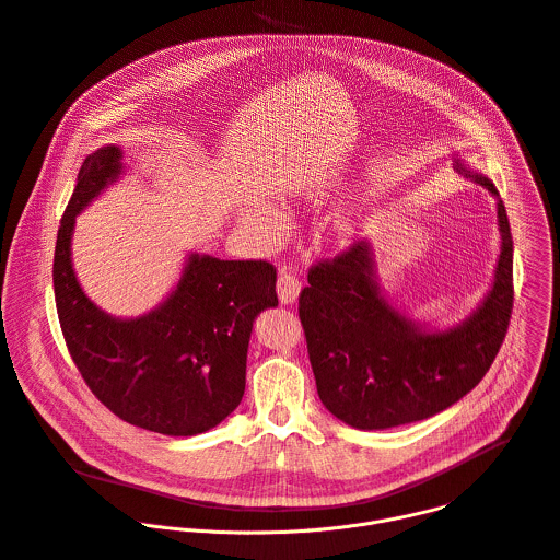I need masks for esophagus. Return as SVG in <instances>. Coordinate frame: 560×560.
I'll return each instance as SVG.
<instances>
[{"instance_id": "1", "label": "esophagus", "mask_w": 560, "mask_h": 560, "mask_svg": "<svg viewBox=\"0 0 560 560\" xmlns=\"http://www.w3.org/2000/svg\"><path fill=\"white\" fill-rule=\"evenodd\" d=\"M277 292H279V299L281 303H294L299 292H301V281L294 272L290 270H281L279 272V281H277Z\"/></svg>"}]
</instances>
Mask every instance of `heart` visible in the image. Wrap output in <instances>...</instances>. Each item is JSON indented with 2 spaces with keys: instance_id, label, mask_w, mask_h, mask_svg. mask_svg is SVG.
Returning <instances> with one entry per match:
<instances>
[{
  "instance_id": "b5f03b06",
  "label": "heart",
  "mask_w": 560,
  "mask_h": 560,
  "mask_svg": "<svg viewBox=\"0 0 560 560\" xmlns=\"http://www.w3.org/2000/svg\"><path fill=\"white\" fill-rule=\"evenodd\" d=\"M272 231H275V233H277V231H281V226H279V224H277V222H272Z\"/></svg>"
}]
</instances>
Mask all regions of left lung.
I'll use <instances>...</instances> for the list:
<instances>
[{"label":"left lung","mask_w":560,"mask_h":560,"mask_svg":"<svg viewBox=\"0 0 560 560\" xmlns=\"http://www.w3.org/2000/svg\"><path fill=\"white\" fill-rule=\"evenodd\" d=\"M475 179L499 196L488 177ZM497 215L494 285L470 318L446 331H427L387 303L366 242L310 268L299 318L318 398L331 416L362 431L392 429L448 409L481 383L514 303L512 233L501 200Z\"/></svg>","instance_id":"obj_1"}]
</instances>
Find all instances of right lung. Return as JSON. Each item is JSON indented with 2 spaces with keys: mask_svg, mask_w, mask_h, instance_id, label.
Here are the masks:
<instances>
[{
  "mask_svg": "<svg viewBox=\"0 0 560 560\" xmlns=\"http://www.w3.org/2000/svg\"><path fill=\"white\" fill-rule=\"evenodd\" d=\"M120 168L118 147L88 155L61 218L52 264L61 331L81 378L114 416L162 435H198L242 402L253 320L279 303L277 268L191 255L153 312L133 320L101 312L74 277L70 240L74 218Z\"/></svg>",
  "mask_w": 560,
  "mask_h": 560,
  "instance_id": "1",
  "label": "right lung"
}]
</instances>
